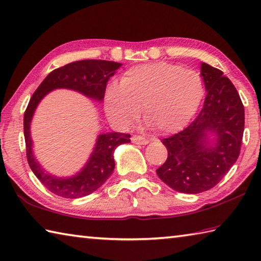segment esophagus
I'll use <instances>...</instances> for the list:
<instances>
[{"label":"esophagus","instance_id":"34e87169","mask_svg":"<svg viewBox=\"0 0 261 261\" xmlns=\"http://www.w3.org/2000/svg\"><path fill=\"white\" fill-rule=\"evenodd\" d=\"M131 141L136 145H147L149 143L148 139H146L144 137H140V136H132Z\"/></svg>","mask_w":261,"mask_h":261}]
</instances>
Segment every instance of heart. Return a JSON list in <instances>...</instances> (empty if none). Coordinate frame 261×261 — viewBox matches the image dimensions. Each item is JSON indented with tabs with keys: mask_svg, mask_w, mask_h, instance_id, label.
Wrapping results in <instances>:
<instances>
[{
	"mask_svg": "<svg viewBox=\"0 0 261 261\" xmlns=\"http://www.w3.org/2000/svg\"><path fill=\"white\" fill-rule=\"evenodd\" d=\"M203 94L196 72L158 61L127 69L118 84L107 88L103 106L107 117L120 129L134 125L141 112L147 124L168 135L187 124Z\"/></svg>",
	"mask_w": 261,
	"mask_h": 261,
	"instance_id": "b5f03b06",
	"label": "heart"
}]
</instances>
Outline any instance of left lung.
<instances>
[{"instance_id":"1","label":"left lung","mask_w":261,"mask_h":261,"mask_svg":"<svg viewBox=\"0 0 261 261\" xmlns=\"http://www.w3.org/2000/svg\"><path fill=\"white\" fill-rule=\"evenodd\" d=\"M206 97L200 114L186 129L162 140L165 163L156 170L170 188L186 194L209 191L240 155L244 107L239 92L218 68L201 63Z\"/></svg>"}]
</instances>
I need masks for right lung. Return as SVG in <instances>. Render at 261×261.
<instances>
[{"mask_svg": "<svg viewBox=\"0 0 261 261\" xmlns=\"http://www.w3.org/2000/svg\"><path fill=\"white\" fill-rule=\"evenodd\" d=\"M122 64L107 60H80L57 68L46 76L33 93L23 115L26 155L33 173L51 193L66 198H79L102 186L114 171V151L117 146L130 143V135L107 132L97 136L96 144L83 168L73 176L57 177L42 167L33 151L31 124L37 106L46 94L57 89H68L101 102L108 80Z\"/></svg>", "mask_w": 261, "mask_h": 261, "instance_id": "add662e5", "label": "right lung"}]
</instances>
